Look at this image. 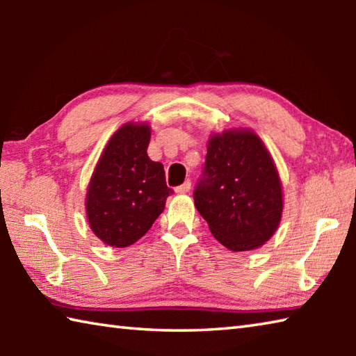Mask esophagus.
Returning <instances> with one entry per match:
<instances>
[{"label": "esophagus", "mask_w": 356, "mask_h": 356, "mask_svg": "<svg viewBox=\"0 0 356 356\" xmlns=\"http://www.w3.org/2000/svg\"><path fill=\"white\" fill-rule=\"evenodd\" d=\"M191 188V182L190 180H185V182L182 185H179L176 188V193H179V195H185V193H188Z\"/></svg>", "instance_id": "34e87169"}]
</instances>
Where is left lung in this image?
I'll return each instance as SVG.
<instances>
[{
  "label": "left lung",
  "mask_w": 356,
  "mask_h": 356,
  "mask_svg": "<svg viewBox=\"0 0 356 356\" xmlns=\"http://www.w3.org/2000/svg\"><path fill=\"white\" fill-rule=\"evenodd\" d=\"M193 197L210 232L231 251L259 248L280 226V174L261 138L251 130L210 136Z\"/></svg>",
  "instance_id": "left-lung-1"
}]
</instances>
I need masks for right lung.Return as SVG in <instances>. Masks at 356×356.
<instances>
[{
	"instance_id": "right-lung-1",
	"label": "right lung",
	"mask_w": 356,
	"mask_h": 356,
	"mask_svg": "<svg viewBox=\"0 0 356 356\" xmlns=\"http://www.w3.org/2000/svg\"><path fill=\"white\" fill-rule=\"evenodd\" d=\"M150 127L127 122L102 152L86 193V215L102 242L125 248L138 242L163 212L168 188L160 161L147 155Z\"/></svg>"
}]
</instances>
